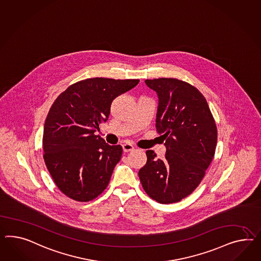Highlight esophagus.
<instances>
[{"instance_id": "34e87169", "label": "esophagus", "mask_w": 261, "mask_h": 261, "mask_svg": "<svg viewBox=\"0 0 261 261\" xmlns=\"http://www.w3.org/2000/svg\"><path fill=\"white\" fill-rule=\"evenodd\" d=\"M122 149L124 152H130V151H133L134 150V146L130 143H124L122 144Z\"/></svg>"}]
</instances>
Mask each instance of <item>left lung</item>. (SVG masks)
Instances as JSON below:
<instances>
[{
  "label": "left lung",
  "mask_w": 261,
  "mask_h": 261,
  "mask_svg": "<svg viewBox=\"0 0 261 261\" xmlns=\"http://www.w3.org/2000/svg\"><path fill=\"white\" fill-rule=\"evenodd\" d=\"M156 92L158 133L166 153L156 159L147 150L139 171L141 185L155 201L169 204L188 197L201 182L215 155L218 130L204 96L190 84L173 77L146 80Z\"/></svg>",
  "instance_id": "8db88e82"
}]
</instances>
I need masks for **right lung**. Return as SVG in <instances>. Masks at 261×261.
Listing matches in <instances>:
<instances>
[{"label": "right lung", "instance_id": "obj_1", "mask_svg": "<svg viewBox=\"0 0 261 261\" xmlns=\"http://www.w3.org/2000/svg\"><path fill=\"white\" fill-rule=\"evenodd\" d=\"M139 82L86 79L67 87L53 102L43 128V159L65 196L86 202L106 190L122 147L107 144L95 132L109 118L113 99Z\"/></svg>", "mask_w": 261, "mask_h": 261}]
</instances>
